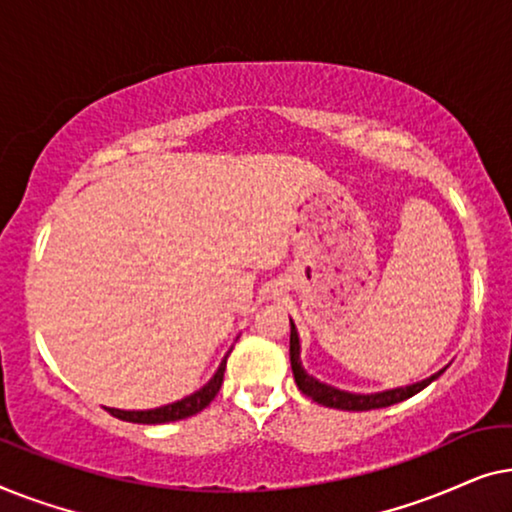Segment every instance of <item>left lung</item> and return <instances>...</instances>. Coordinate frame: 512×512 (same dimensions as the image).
Masks as SVG:
<instances>
[{
  "label": "left lung",
  "mask_w": 512,
  "mask_h": 512,
  "mask_svg": "<svg viewBox=\"0 0 512 512\" xmlns=\"http://www.w3.org/2000/svg\"><path fill=\"white\" fill-rule=\"evenodd\" d=\"M291 370H293V380H296L298 389L303 391L305 396H310L312 401H317L326 408H335V410H352V412H363V410H377V408H389V405L401 403L405 398L419 394V391L429 387L433 380H438L440 375L445 373L438 370L431 377H426L422 382L408 384V387H396V389H387V391H377V394H354V391H345L338 387H331V384L319 382L317 377H312L307 370L303 368V361H300V338H298V328L291 319Z\"/></svg>",
  "instance_id": "1"
}]
</instances>
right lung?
I'll use <instances>...</instances> for the list:
<instances>
[{
  "label": "right lung",
  "mask_w": 512,
  "mask_h": 512,
  "mask_svg": "<svg viewBox=\"0 0 512 512\" xmlns=\"http://www.w3.org/2000/svg\"><path fill=\"white\" fill-rule=\"evenodd\" d=\"M228 354L223 356V361L219 363V368H216V373L209 377V382L202 384V387L198 391H193L191 396L181 398V401L160 405V408H153V410H118V408H104V410H107L109 415L132 424H167V422H177V419L198 415V412L205 410L207 405L214 401V396L219 394L223 384V373H226Z\"/></svg>",
  "instance_id": "obj_1"
}]
</instances>
